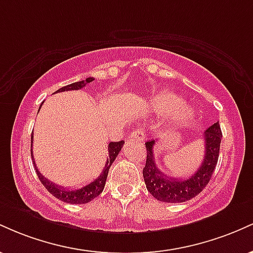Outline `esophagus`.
Wrapping results in <instances>:
<instances>
[{"label": "esophagus", "instance_id": "obj_1", "mask_svg": "<svg viewBox=\"0 0 253 253\" xmlns=\"http://www.w3.org/2000/svg\"><path fill=\"white\" fill-rule=\"evenodd\" d=\"M129 138L136 139V140H139V141H144L145 140L144 129L143 128H135V130H133V132L129 134Z\"/></svg>", "mask_w": 253, "mask_h": 253}]
</instances>
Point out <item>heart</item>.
<instances>
[{"instance_id":"heart-1","label":"heart","mask_w":253,"mask_h":253,"mask_svg":"<svg viewBox=\"0 0 253 253\" xmlns=\"http://www.w3.org/2000/svg\"><path fill=\"white\" fill-rule=\"evenodd\" d=\"M183 101L172 92H162L152 98V107L158 113L176 112L175 120L178 123H185L193 119V112L190 109H179Z\"/></svg>"}]
</instances>
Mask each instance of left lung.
I'll return each mask as SVG.
<instances>
[{"mask_svg":"<svg viewBox=\"0 0 253 253\" xmlns=\"http://www.w3.org/2000/svg\"><path fill=\"white\" fill-rule=\"evenodd\" d=\"M222 133L219 123L211 125L203 133L205 140V158L199 170L189 178H176L164 175L157 168L153 146L156 140H149L145 143L147 151L146 164L143 170L145 184L150 194L158 201L168 203L185 202L199 195L211 181V175L219 159L220 144H221Z\"/></svg>","mask_w":253,"mask_h":253,"instance_id":"8db88e82","label":"left lung"}]
</instances>
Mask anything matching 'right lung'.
<instances>
[{
	"label": "right lung",
	"instance_id": "1",
	"mask_svg": "<svg viewBox=\"0 0 253 253\" xmlns=\"http://www.w3.org/2000/svg\"><path fill=\"white\" fill-rule=\"evenodd\" d=\"M92 81H94V78L88 77L85 81H80V82H75V83L69 84V85L63 86V88L58 89L56 92L68 91V90L82 89L83 86H85L86 84L92 82ZM124 143H125L124 140L115 141V143H113L112 141V143H109L108 144L109 156H108V159H107V162H106V165H104L102 172H101V175L98 176L97 178H95L91 183H89V184L84 185V187L80 188V189H75V190H70V189H68V188L59 187V185L54 184L53 182L48 181L47 178H45V177L40 173V171L38 170L36 163H34L33 151H32V147H33V134L31 135V155H32V161H33L34 168H36L37 175H38V177H39L42 184L48 190V193H51L54 197H57L58 200H60V201H63V202L71 203V205H82V203L90 202L91 200H94L95 197H97L101 193H102L104 189V184H106L107 176H108V171H109L110 165L113 164V162H114L115 158L118 157L119 152L121 151V147L124 146Z\"/></svg>",
	"mask_w": 253,
	"mask_h": 253
}]
</instances>
